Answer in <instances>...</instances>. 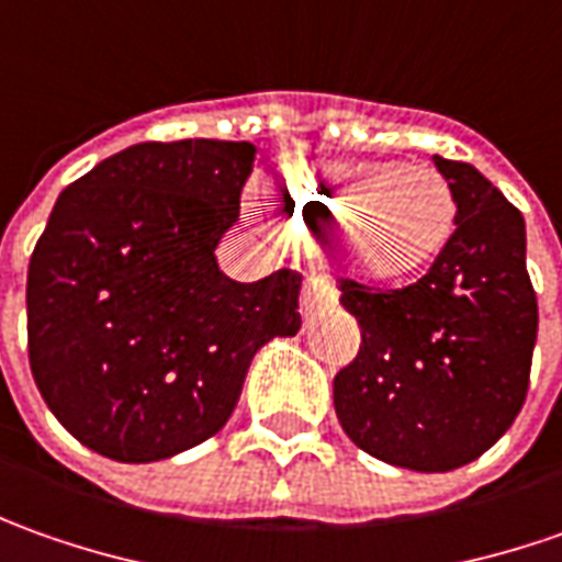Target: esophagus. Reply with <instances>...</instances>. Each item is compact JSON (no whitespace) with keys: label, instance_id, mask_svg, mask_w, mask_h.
I'll use <instances>...</instances> for the list:
<instances>
[{"label":"esophagus","instance_id":"obj_1","mask_svg":"<svg viewBox=\"0 0 562 562\" xmlns=\"http://www.w3.org/2000/svg\"><path fill=\"white\" fill-rule=\"evenodd\" d=\"M336 299H339L336 285L326 280V277H319V273H311L304 280V289H301V314H304V319H314L319 311L333 307Z\"/></svg>","mask_w":562,"mask_h":562}]
</instances>
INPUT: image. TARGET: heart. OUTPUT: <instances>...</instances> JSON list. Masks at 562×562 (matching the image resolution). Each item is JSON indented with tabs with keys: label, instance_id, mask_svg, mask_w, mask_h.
Listing matches in <instances>:
<instances>
[{
	"label": "heart",
	"instance_id": "obj_1",
	"mask_svg": "<svg viewBox=\"0 0 562 562\" xmlns=\"http://www.w3.org/2000/svg\"><path fill=\"white\" fill-rule=\"evenodd\" d=\"M270 199L299 229L329 226L333 255L363 282H404L432 267L454 233L457 202L436 167L301 161L270 177ZM267 217V204L251 202Z\"/></svg>",
	"mask_w": 562,
	"mask_h": 562
}]
</instances>
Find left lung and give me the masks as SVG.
Wrapping results in <instances>:
<instances>
[{"label":"left lung","instance_id":"8db88e82","mask_svg":"<svg viewBox=\"0 0 562 562\" xmlns=\"http://www.w3.org/2000/svg\"><path fill=\"white\" fill-rule=\"evenodd\" d=\"M457 229L411 285L339 280L358 319V358L333 401L360 451L416 473H448L510 429L529 392L538 299L522 214L473 165L438 158Z\"/></svg>","mask_w":562,"mask_h":562}]
</instances>
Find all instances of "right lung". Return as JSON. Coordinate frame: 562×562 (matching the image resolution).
I'll list each match as a JSON object with an SVG mask.
<instances>
[{
  "label": "right lung",
  "mask_w": 562,
  "mask_h": 562,
  "mask_svg": "<svg viewBox=\"0 0 562 562\" xmlns=\"http://www.w3.org/2000/svg\"><path fill=\"white\" fill-rule=\"evenodd\" d=\"M251 143H139L58 195L30 255L36 389L80 445L165 460L221 432L255 351L301 329V273L223 277Z\"/></svg>",
  "instance_id": "obj_1"
}]
</instances>
